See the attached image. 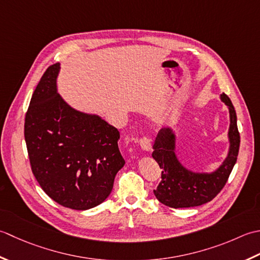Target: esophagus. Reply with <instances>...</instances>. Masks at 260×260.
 <instances>
[{"label": "esophagus", "instance_id": "esophagus-1", "mask_svg": "<svg viewBox=\"0 0 260 260\" xmlns=\"http://www.w3.org/2000/svg\"><path fill=\"white\" fill-rule=\"evenodd\" d=\"M139 144H140V147L145 151H151V140L149 139V138H147V137L141 138V139L139 140Z\"/></svg>", "mask_w": 260, "mask_h": 260}]
</instances>
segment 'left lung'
Here are the masks:
<instances>
[{"label":"left lung","instance_id":"obj_1","mask_svg":"<svg viewBox=\"0 0 260 260\" xmlns=\"http://www.w3.org/2000/svg\"><path fill=\"white\" fill-rule=\"evenodd\" d=\"M220 100L229 110L228 153L221 165L212 172H195L179 160L176 148V132L171 125L158 132L152 146V158L162 169L161 182L153 194L160 203L169 208H192L210 202L223 188L237 161L240 136L237 128V114L230 99L224 93Z\"/></svg>","mask_w":260,"mask_h":260}]
</instances>
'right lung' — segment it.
Listing matches in <instances>:
<instances>
[{
    "instance_id": "add662e5",
    "label": "right lung",
    "mask_w": 260,
    "mask_h": 260,
    "mask_svg": "<svg viewBox=\"0 0 260 260\" xmlns=\"http://www.w3.org/2000/svg\"><path fill=\"white\" fill-rule=\"evenodd\" d=\"M60 63L42 75L25 115L24 139L41 188L65 208L88 210L103 203L124 166L120 132L95 113L71 107L58 93Z\"/></svg>"
}]
</instances>
